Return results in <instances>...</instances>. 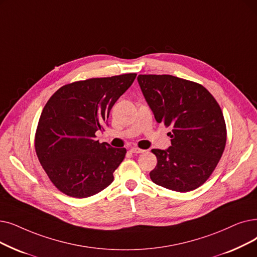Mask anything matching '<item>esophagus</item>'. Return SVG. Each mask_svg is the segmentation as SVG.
Wrapping results in <instances>:
<instances>
[{"mask_svg":"<svg viewBox=\"0 0 257 257\" xmlns=\"http://www.w3.org/2000/svg\"><path fill=\"white\" fill-rule=\"evenodd\" d=\"M130 152H131V153H144L145 150L140 149V148H138V147H133V148L130 149Z\"/></svg>","mask_w":257,"mask_h":257,"instance_id":"obj_1","label":"esophagus"}]
</instances>
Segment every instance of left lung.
<instances>
[{
	"label": "left lung",
	"mask_w": 257,
	"mask_h": 257,
	"mask_svg": "<svg viewBox=\"0 0 257 257\" xmlns=\"http://www.w3.org/2000/svg\"><path fill=\"white\" fill-rule=\"evenodd\" d=\"M141 90L158 122L171 127V146L152 149L151 181L177 192L202 186L217 166L227 141L221 109L200 84L169 74H140Z\"/></svg>",
	"instance_id": "left-lung-1"
}]
</instances>
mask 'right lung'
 Returning a JSON list of instances; mask_svg holds the SVG:
<instances>
[{
    "instance_id": "obj_1",
    "label": "right lung",
    "mask_w": 257,
    "mask_h": 257,
    "mask_svg": "<svg viewBox=\"0 0 257 257\" xmlns=\"http://www.w3.org/2000/svg\"><path fill=\"white\" fill-rule=\"evenodd\" d=\"M137 73L96 77L61 87L48 99L39 119L35 147L52 184L66 195L92 196L113 182L125 148L95 141L110 110Z\"/></svg>"
}]
</instances>
